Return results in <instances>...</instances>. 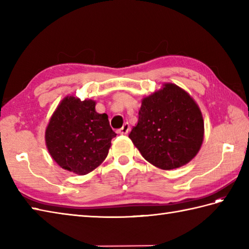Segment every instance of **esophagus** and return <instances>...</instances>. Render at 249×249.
<instances>
[{
	"label": "esophagus",
	"mask_w": 249,
	"mask_h": 249,
	"mask_svg": "<svg viewBox=\"0 0 249 249\" xmlns=\"http://www.w3.org/2000/svg\"><path fill=\"white\" fill-rule=\"evenodd\" d=\"M129 129H130V126L127 123V122H126V123H124V125L122 126V128H120L118 131H119L120 134H122V135H126V134H128Z\"/></svg>",
	"instance_id": "1"
}]
</instances>
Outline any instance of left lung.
Here are the masks:
<instances>
[{
    "mask_svg": "<svg viewBox=\"0 0 249 249\" xmlns=\"http://www.w3.org/2000/svg\"><path fill=\"white\" fill-rule=\"evenodd\" d=\"M202 114L189 95L167 83L142 100L138 124L129 138L145 160L163 170L186 165L203 141Z\"/></svg>",
    "mask_w": 249,
    "mask_h": 249,
    "instance_id": "1",
    "label": "left lung"
}]
</instances>
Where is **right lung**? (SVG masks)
I'll list each match as a JSON object with an SVG mask.
<instances>
[{"label":"right lung","mask_w":249,"mask_h":249,"mask_svg":"<svg viewBox=\"0 0 249 249\" xmlns=\"http://www.w3.org/2000/svg\"><path fill=\"white\" fill-rule=\"evenodd\" d=\"M115 136L108 115L95 111V102L70 96L51 116L46 144L57 165L83 176L105 160Z\"/></svg>","instance_id":"add662e5"}]
</instances>
